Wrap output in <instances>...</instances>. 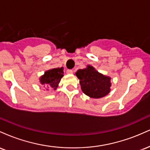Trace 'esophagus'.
Instances as JSON below:
<instances>
[{
  "label": "esophagus",
  "mask_w": 150,
  "mask_h": 150,
  "mask_svg": "<svg viewBox=\"0 0 150 150\" xmlns=\"http://www.w3.org/2000/svg\"><path fill=\"white\" fill-rule=\"evenodd\" d=\"M66 73H67V74H73V70H67Z\"/></svg>",
  "instance_id": "1"
}]
</instances>
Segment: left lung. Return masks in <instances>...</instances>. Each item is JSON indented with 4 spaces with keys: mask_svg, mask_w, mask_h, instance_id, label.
I'll return each mask as SVG.
<instances>
[{
    "mask_svg": "<svg viewBox=\"0 0 150 150\" xmlns=\"http://www.w3.org/2000/svg\"><path fill=\"white\" fill-rule=\"evenodd\" d=\"M75 75L80 80L82 91L89 97L99 99L111 92V77L99 73L92 65L78 70Z\"/></svg>",
    "mask_w": 150,
    "mask_h": 150,
    "instance_id": "obj_1",
    "label": "left lung"
}]
</instances>
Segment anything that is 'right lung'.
I'll return each instance as SVG.
<instances>
[{"label":"right lung","instance_id":"obj_1","mask_svg":"<svg viewBox=\"0 0 150 150\" xmlns=\"http://www.w3.org/2000/svg\"><path fill=\"white\" fill-rule=\"evenodd\" d=\"M63 76V68H53L46 70L44 75L39 77V82L46 90H49V89L56 90Z\"/></svg>","mask_w":150,"mask_h":150}]
</instances>
